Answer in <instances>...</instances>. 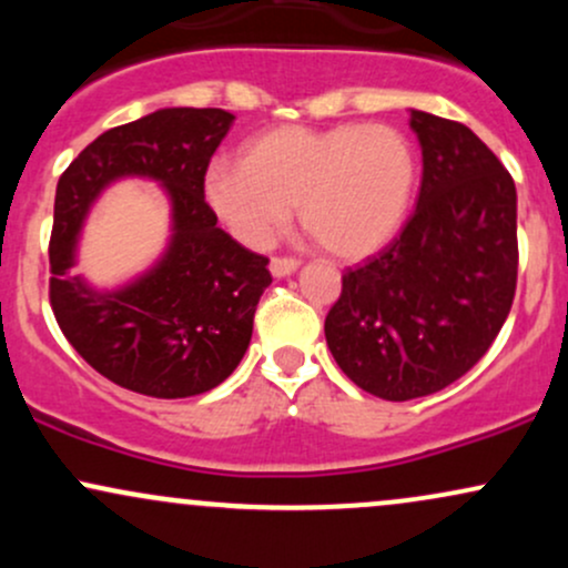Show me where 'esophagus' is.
Instances as JSON below:
<instances>
[{
  "instance_id": "34e87169",
  "label": "esophagus",
  "mask_w": 568,
  "mask_h": 568,
  "mask_svg": "<svg viewBox=\"0 0 568 568\" xmlns=\"http://www.w3.org/2000/svg\"><path fill=\"white\" fill-rule=\"evenodd\" d=\"M298 270V258L293 256H275L270 262V272L275 277H285V275H293V272Z\"/></svg>"
}]
</instances>
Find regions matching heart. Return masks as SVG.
Masks as SVG:
<instances>
[{
    "label": "heart",
    "mask_w": 568,
    "mask_h": 568,
    "mask_svg": "<svg viewBox=\"0 0 568 568\" xmlns=\"http://www.w3.org/2000/svg\"><path fill=\"white\" fill-rule=\"evenodd\" d=\"M419 175L414 143L393 125H283L258 133L243 160L205 173V197L240 243L266 247L291 207L325 251L368 256L395 237Z\"/></svg>",
    "instance_id": "obj_1"
}]
</instances>
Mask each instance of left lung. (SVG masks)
<instances>
[{"mask_svg":"<svg viewBox=\"0 0 568 568\" xmlns=\"http://www.w3.org/2000/svg\"><path fill=\"white\" fill-rule=\"evenodd\" d=\"M422 143L416 211L366 264L342 275L325 317L338 368L384 400L465 376L505 325L518 283L513 175L470 128L410 112Z\"/></svg>","mask_w":568,"mask_h":568,"instance_id":"1","label":"left lung"}]
</instances>
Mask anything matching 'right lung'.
Returning <instances> with one entry per match:
<instances>
[{
	"mask_svg": "<svg viewBox=\"0 0 568 568\" xmlns=\"http://www.w3.org/2000/svg\"><path fill=\"white\" fill-rule=\"evenodd\" d=\"M232 120L224 109H160L98 135L58 179L50 306L71 347L133 393L165 400L207 393L251 344L270 258L232 240L205 202L207 165ZM125 174L166 186L172 245L125 290L95 292L68 275L75 234L97 194Z\"/></svg>",
	"mask_w": 568,
	"mask_h": 568,
	"instance_id": "1",
	"label": "right lung"
}]
</instances>
